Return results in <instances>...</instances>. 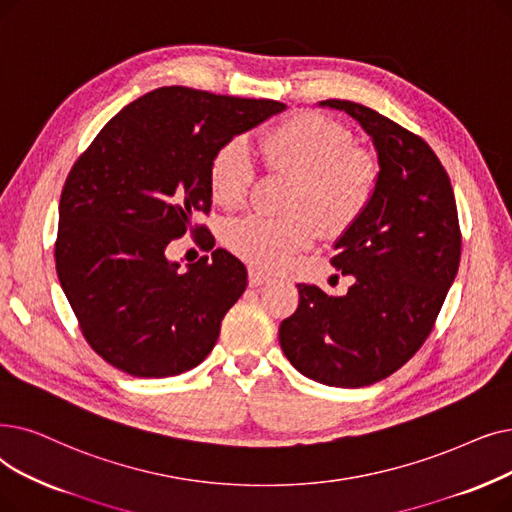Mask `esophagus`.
Wrapping results in <instances>:
<instances>
[{
    "instance_id": "obj_1",
    "label": "esophagus",
    "mask_w": 512,
    "mask_h": 512,
    "mask_svg": "<svg viewBox=\"0 0 512 512\" xmlns=\"http://www.w3.org/2000/svg\"><path fill=\"white\" fill-rule=\"evenodd\" d=\"M265 282H270V276L268 274H263V272H259V270H249V284L253 286V288H259V286H263Z\"/></svg>"
}]
</instances>
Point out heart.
I'll return each instance as SVG.
<instances>
[{
    "instance_id": "1",
    "label": "heart",
    "mask_w": 512,
    "mask_h": 512,
    "mask_svg": "<svg viewBox=\"0 0 512 512\" xmlns=\"http://www.w3.org/2000/svg\"><path fill=\"white\" fill-rule=\"evenodd\" d=\"M263 161L270 171L293 180L288 211L268 219L249 215L224 232L226 247L263 270H276L314 244L322 228L335 236L351 228L368 209L379 165L370 152L353 148V136L341 123L314 113H299L265 133ZM255 182V163L242 138L221 144L209 165L213 201L224 209L244 203Z\"/></svg>"
}]
</instances>
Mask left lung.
I'll list each match as a JSON object with an SVG mask.
<instances>
[{"label": "left lung", "instance_id": "8db88e82", "mask_svg": "<svg viewBox=\"0 0 512 512\" xmlns=\"http://www.w3.org/2000/svg\"><path fill=\"white\" fill-rule=\"evenodd\" d=\"M318 106L343 110L364 129L379 182L362 217L335 240L332 265L353 276L347 295L297 284L299 307L278 339L307 379L353 389L387 379L429 337L458 272V213L425 140L358 102Z\"/></svg>", "mask_w": 512, "mask_h": 512}]
</instances>
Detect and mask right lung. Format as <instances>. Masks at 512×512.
<instances>
[{
    "instance_id": "right-lung-1",
    "label": "right lung",
    "mask_w": 512,
    "mask_h": 512,
    "mask_svg": "<svg viewBox=\"0 0 512 512\" xmlns=\"http://www.w3.org/2000/svg\"><path fill=\"white\" fill-rule=\"evenodd\" d=\"M282 110L276 100L159 87L121 108L73 165L58 207L56 272L108 364L165 379L211 353L247 268L226 249L182 268L167 247L211 209L217 148Z\"/></svg>"
}]
</instances>
